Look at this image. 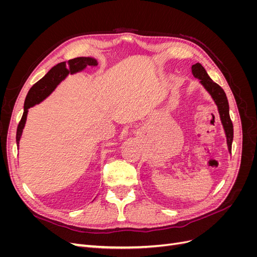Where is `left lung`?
<instances>
[{
    "label": "left lung",
    "mask_w": 257,
    "mask_h": 257,
    "mask_svg": "<svg viewBox=\"0 0 257 257\" xmlns=\"http://www.w3.org/2000/svg\"><path fill=\"white\" fill-rule=\"evenodd\" d=\"M192 74L199 80V83L203 85L204 89L209 93L210 96L212 97L214 103L217 107V111L220 114L221 123L223 125L225 136H226V143L228 152L231 153V144L232 138H234V128H232V122L229 116V105L228 100L225 94L224 90L220 87L219 84L213 82V80L210 78L207 74L206 69L200 63H196L192 66Z\"/></svg>",
    "instance_id": "left-lung-1"
}]
</instances>
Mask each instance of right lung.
I'll return each mask as SVG.
<instances>
[{"label":"right lung","instance_id":"add662e5","mask_svg":"<svg viewBox=\"0 0 257 257\" xmlns=\"http://www.w3.org/2000/svg\"><path fill=\"white\" fill-rule=\"evenodd\" d=\"M92 65H97V61L91 57H79L69 60L67 62H61V63L57 64L56 66H53L41 80H38L30 89L25 100V108H23L25 111H23L22 118L17 128L16 142L18 147L23 128H25L26 125L29 108L35 106L36 104H40L46 97H48L54 91V89L60 84V82L63 81L69 74L73 75L79 73L83 71L87 66Z\"/></svg>","mask_w":257,"mask_h":257}]
</instances>
